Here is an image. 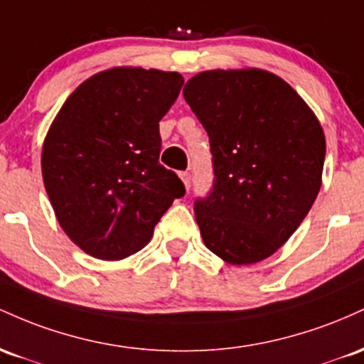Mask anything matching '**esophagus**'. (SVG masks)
Listing matches in <instances>:
<instances>
[{"label":"esophagus","instance_id":"1","mask_svg":"<svg viewBox=\"0 0 364 364\" xmlns=\"http://www.w3.org/2000/svg\"><path fill=\"white\" fill-rule=\"evenodd\" d=\"M181 178L186 186V189H191V173L189 171H181Z\"/></svg>","mask_w":364,"mask_h":364}]
</instances>
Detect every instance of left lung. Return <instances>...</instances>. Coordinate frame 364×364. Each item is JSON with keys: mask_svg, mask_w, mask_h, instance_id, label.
I'll list each match as a JSON object with an SVG mask.
<instances>
[{"mask_svg": "<svg viewBox=\"0 0 364 364\" xmlns=\"http://www.w3.org/2000/svg\"><path fill=\"white\" fill-rule=\"evenodd\" d=\"M210 137L213 187L196 199L206 247L230 264L268 258L321 187L325 134L303 97L259 68L208 70L183 87Z\"/></svg>", "mask_w": 364, "mask_h": 364, "instance_id": "obj_1", "label": "left lung"}]
</instances>
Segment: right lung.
Wrapping results in <instances>:
<instances>
[{"label":"right lung","mask_w":364,"mask_h":364,"mask_svg":"<svg viewBox=\"0 0 364 364\" xmlns=\"http://www.w3.org/2000/svg\"><path fill=\"white\" fill-rule=\"evenodd\" d=\"M177 72L117 67L89 77L53 120L43 178L65 234L97 259L141 251L186 194L160 165V120L181 92Z\"/></svg>","instance_id":"1"}]
</instances>
